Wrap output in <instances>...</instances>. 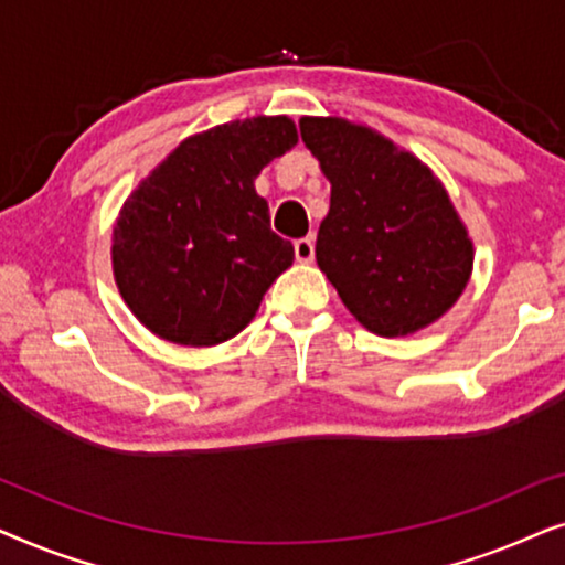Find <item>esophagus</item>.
<instances>
[{
	"label": "esophagus",
	"instance_id": "1",
	"mask_svg": "<svg viewBox=\"0 0 565 565\" xmlns=\"http://www.w3.org/2000/svg\"><path fill=\"white\" fill-rule=\"evenodd\" d=\"M292 249H296L298 262H313V238H298V242L292 244Z\"/></svg>",
	"mask_w": 565,
	"mask_h": 565
}]
</instances>
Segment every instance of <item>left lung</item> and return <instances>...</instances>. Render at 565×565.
Returning <instances> with one entry per match:
<instances>
[{"mask_svg":"<svg viewBox=\"0 0 565 565\" xmlns=\"http://www.w3.org/2000/svg\"><path fill=\"white\" fill-rule=\"evenodd\" d=\"M300 138L331 182L316 259L362 327L404 337L466 288L473 244L427 167L339 118H303Z\"/></svg>","mask_w":565,"mask_h":565,"instance_id":"obj_1","label":"left lung"}]
</instances>
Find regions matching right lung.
<instances>
[{
  "mask_svg": "<svg viewBox=\"0 0 565 565\" xmlns=\"http://www.w3.org/2000/svg\"><path fill=\"white\" fill-rule=\"evenodd\" d=\"M298 141L288 118L218 126L177 146L122 207L113 234L120 296L153 334L211 347L254 319L292 265L254 177Z\"/></svg>",
  "mask_w": 565,
  "mask_h": 565,
  "instance_id": "obj_1",
  "label": "right lung"
}]
</instances>
